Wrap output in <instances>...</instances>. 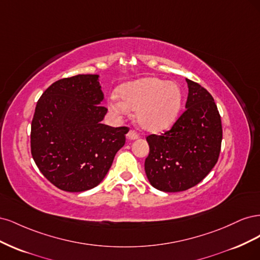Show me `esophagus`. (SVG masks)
Instances as JSON below:
<instances>
[{
	"label": "esophagus",
	"mask_w": 260,
	"mask_h": 260,
	"mask_svg": "<svg viewBox=\"0 0 260 260\" xmlns=\"http://www.w3.org/2000/svg\"><path fill=\"white\" fill-rule=\"evenodd\" d=\"M128 138L130 140H136V139H139L140 138V133L138 131H136L135 129H131L128 133Z\"/></svg>",
	"instance_id": "1"
}]
</instances>
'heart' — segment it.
<instances>
[{
	"label": "heart",
	"instance_id": "obj_1",
	"mask_svg": "<svg viewBox=\"0 0 260 260\" xmlns=\"http://www.w3.org/2000/svg\"><path fill=\"white\" fill-rule=\"evenodd\" d=\"M118 95H112L108 106L116 115H128L130 109L137 111L139 124L147 131H162L169 128L177 118L182 93L175 82L158 78H142L124 83Z\"/></svg>",
	"mask_w": 260,
	"mask_h": 260
}]
</instances>
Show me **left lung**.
Instances as JSON below:
<instances>
[{"mask_svg": "<svg viewBox=\"0 0 260 260\" xmlns=\"http://www.w3.org/2000/svg\"><path fill=\"white\" fill-rule=\"evenodd\" d=\"M185 111L171 129L149 135L145 159L146 177L155 188L181 192L205 178L218 161L222 141L221 118L210 93L186 79Z\"/></svg>", "mask_w": 260, "mask_h": 260, "instance_id": "1", "label": "left lung"}]
</instances>
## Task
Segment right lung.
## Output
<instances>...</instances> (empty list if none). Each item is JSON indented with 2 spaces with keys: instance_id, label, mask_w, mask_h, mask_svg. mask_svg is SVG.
Listing matches in <instances>:
<instances>
[{
  "instance_id": "add662e5",
  "label": "right lung",
  "mask_w": 260,
  "mask_h": 260,
  "mask_svg": "<svg viewBox=\"0 0 260 260\" xmlns=\"http://www.w3.org/2000/svg\"><path fill=\"white\" fill-rule=\"evenodd\" d=\"M98 75H77L52 83L39 99L31 122V155L42 175L66 192L101 183L128 127L102 123L107 108Z\"/></svg>"
}]
</instances>
